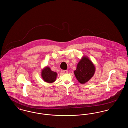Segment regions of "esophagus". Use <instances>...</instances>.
Wrapping results in <instances>:
<instances>
[{"instance_id":"34e87169","label":"esophagus","mask_w":128,"mask_h":128,"mask_svg":"<svg viewBox=\"0 0 128 128\" xmlns=\"http://www.w3.org/2000/svg\"><path fill=\"white\" fill-rule=\"evenodd\" d=\"M62 72L63 73H65V74H66L68 73V70H63L62 71Z\"/></svg>"}]
</instances>
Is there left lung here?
Masks as SVG:
<instances>
[{"instance_id":"1","label":"left lung","mask_w":128,"mask_h":128,"mask_svg":"<svg viewBox=\"0 0 128 128\" xmlns=\"http://www.w3.org/2000/svg\"><path fill=\"white\" fill-rule=\"evenodd\" d=\"M94 72V65L88 58L84 56L78 63L74 72L79 82L85 84L93 76Z\"/></svg>"}]
</instances>
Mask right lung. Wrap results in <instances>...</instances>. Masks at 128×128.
<instances>
[{
  "instance_id": "1",
  "label": "right lung",
  "mask_w": 128,
  "mask_h": 128,
  "mask_svg": "<svg viewBox=\"0 0 128 128\" xmlns=\"http://www.w3.org/2000/svg\"><path fill=\"white\" fill-rule=\"evenodd\" d=\"M57 73L53 72L49 67H46L42 71V77L43 80L47 82L52 83L55 82L56 78Z\"/></svg>"
}]
</instances>
